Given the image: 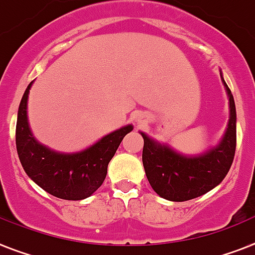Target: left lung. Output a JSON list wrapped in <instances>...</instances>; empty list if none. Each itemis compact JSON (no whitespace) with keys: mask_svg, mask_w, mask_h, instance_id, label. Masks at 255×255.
<instances>
[{"mask_svg":"<svg viewBox=\"0 0 255 255\" xmlns=\"http://www.w3.org/2000/svg\"><path fill=\"white\" fill-rule=\"evenodd\" d=\"M223 79V75H222ZM229 98V123L222 142L198 156H184L140 132L147 180L161 198L184 202L206 194L224 180L236 151V107L231 90L223 79Z\"/></svg>","mask_w":255,"mask_h":255,"instance_id":"1","label":"left lung"}]
</instances>
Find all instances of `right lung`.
<instances>
[{
    "mask_svg": "<svg viewBox=\"0 0 255 255\" xmlns=\"http://www.w3.org/2000/svg\"><path fill=\"white\" fill-rule=\"evenodd\" d=\"M31 85L32 82L19 104L15 129L16 151L23 169L40 188L57 198L66 201L87 198L102 186L109 161L132 126H124L111 132L81 152H56L37 142L29 130L27 99Z\"/></svg>",
    "mask_w": 255,
    "mask_h": 255,
    "instance_id": "1",
    "label": "right lung"
}]
</instances>
